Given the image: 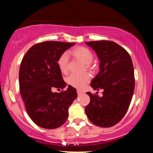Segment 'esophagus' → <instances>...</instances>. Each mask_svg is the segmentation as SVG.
Returning <instances> with one entry per match:
<instances>
[{
  "mask_svg": "<svg viewBox=\"0 0 153 153\" xmlns=\"http://www.w3.org/2000/svg\"><path fill=\"white\" fill-rule=\"evenodd\" d=\"M77 94L78 95H79V94H82V91H80V90H77Z\"/></svg>",
  "mask_w": 153,
  "mask_h": 153,
  "instance_id": "obj_1",
  "label": "esophagus"
}]
</instances>
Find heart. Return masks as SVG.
Returning a JSON list of instances; mask_svg holds the SVG:
<instances>
[{
  "label": "heart",
  "mask_w": 153,
  "mask_h": 153,
  "mask_svg": "<svg viewBox=\"0 0 153 153\" xmlns=\"http://www.w3.org/2000/svg\"><path fill=\"white\" fill-rule=\"evenodd\" d=\"M71 54L75 59H77L82 63L83 67L88 70H93L94 68L92 63L94 55L89 48L84 46H79L74 48L71 51ZM68 55L64 53L59 56L57 59V65L62 73L65 74L68 69ZM90 76L86 72L80 74H71L67 77V82L69 86L76 88L77 89H83L85 86L89 82Z\"/></svg>",
  "instance_id": "heart-1"
}]
</instances>
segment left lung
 Here are the masks:
<instances>
[{"label": "left lung", "instance_id": "left-lung-1", "mask_svg": "<svg viewBox=\"0 0 153 153\" xmlns=\"http://www.w3.org/2000/svg\"><path fill=\"white\" fill-rule=\"evenodd\" d=\"M100 60V71L91 82L94 90L103 89L102 97L86 92L90 101L86 115L94 125L110 128L126 115L134 94L135 78L130 55L113 41L86 42Z\"/></svg>", "mask_w": 153, "mask_h": 153}]
</instances>
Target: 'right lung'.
<instances>
[{"label": "right lung", "mask_w": 153, "mask_h": 153, "mask_svg": "<svg viewBox=\"0 0 153 153\" xmlns=\"http://www.w3.org/2000/svg\"><path fill=\"white\" fill-rule=\"evenodd\" d=\"M75 43L46 41L32 46L21 63L20 94L25 109L36 125L45 129L61 126L68 117V108L77 97L76 89L69 86L65 91L52 88L66 86L57 59Z\"/></svg>", "instance_id": "add662e5"}]
</instances>
